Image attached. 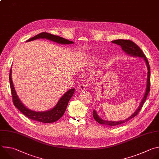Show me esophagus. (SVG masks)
<instances>
[{
    "mask_svg": "<svg viewBox=\"0 0 159 159\" xmlns=\"http://www.w3.org/2000/svg\"><path fill=\"white\" fill-rule=\"evenodd\" d=\"M85 89H86V85L85 84H80V86L79 87V90H80V91L85 90Z\"/></svg>",
    "mask_w": 159,
    "mask_h": 159,
    "instance_id": "1",
    "label": "esophagus"
}]
</instances>
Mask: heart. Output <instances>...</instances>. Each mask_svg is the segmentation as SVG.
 I'll return each mask as SVG.
<instances>
[{
  "label": "heart",
  "instance_id": "heart-1",
  "mask_svg": "<svg viewBox=\"0 0 159 159\" xmlns=\"http://www.w3.org/2000/svg\"><path fill=\"white\" fill-rule=\"evenodd\" d=\"M101 62V60L99 58H90V60H87L85 64H84V66L85 69H91V68L95 66L96 65L99 64Z\"/></svg>",
  "mask_w": 159,
  "mask_h": 159
}]
</instances>
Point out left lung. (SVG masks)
Returning <instances> with one entry per match:
<instances>
[{
    "label": "left lung",
    "mask_w": 159,
    "mask_h": 159,
    "mask_svg": "<svg viewBox=\"0 0 159 159\" xmlns=\"http://www.w3.org/2000/svg\"><path fill=\"white\" fill-rule=\"evenodd\" d=\"M112 43L120 45L121 47L122 50H123V52L126 53L128 55L131 56V57H140V58H142L144 61L146 63L147 65V85H146V90L143 96V98L139 106V107L137 108V109L136 110L133 114H132L129 117H128V118L123 120V121H107V120H104L103 119H102L101 118H100L99 116V115H98V113L96 112V111L95 109L93 110V117L94 118V120L99 123V124L101 125H107V126H115L116 125H119L121 124H123L124 123L127 122L128 121H129V120L132 119L133 118H134V116H136L137 115L138 113L139 112V111H140V109H142L146 99L147 97L150 92V65L148 61L147 58H146L145 55H144V53H143L142 50L140 48V47L137 45V44H135L134 42H133L131 40L129 39H116V40H114L112 41Z\"/></svg>",
    "instance_id": "1"
}]
</instances>
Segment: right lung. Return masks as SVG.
I'll return each instance as SVG.
<instances>
[{
  "label": "right lung",
  "mask_w": 159,
  "mask_h": 159,
  "mask_svg": "<svg viewBox=\"0 0 159 159\" xmlns=\"http://www.w3.org/2000/svg\"><path fill=\"white\" fill-rule=\"evenodd\" d=\"M47 39L53 42H56L58 44H74V42L72 41H69L63 38H61L58 36L53 35L48 33H39L35 36L27 40L28 41H31L35 40L36 39ZM12 68L10 70L9 74V82H10V86L11 89V93L12 96V101L14 106L28 118L37 121L39 122H42L44 123H53L58 121L65 113V111L66 109L67 105L69 104L70 99H71L72 96H73L75 89H70L67 92L65 93L61 98L60 99L57 104L51 109L46 111H33L27 107H26L23 103H22L20 100L19 99L17 93L16 92V90L14 89L12 80Z\"/></svg>",
  "instance_id": "add662e5"
}]
</instances>
